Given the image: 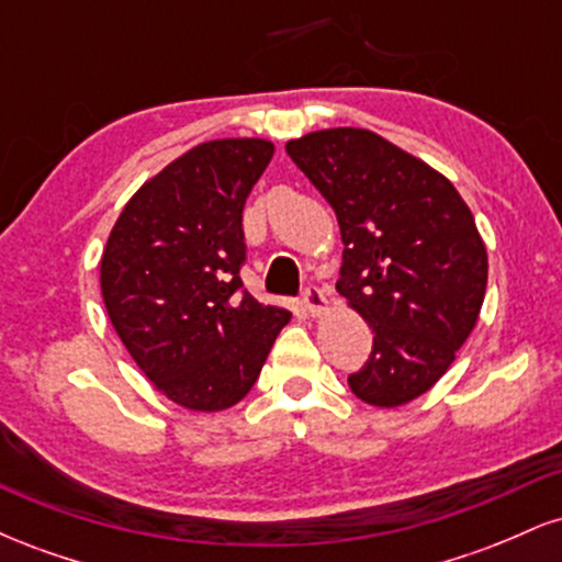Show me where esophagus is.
Returning <instances> with one entry per match:
<instances>
[{
  "instance_id": "obj_1",
  "label": "esophagus",
  "mask_w": 562,
  "mask_h": 562,
  "mask_svg": "<svg viewBox=\"0 0 562 562\" xmlns=\"http://www.w3.org/2000/svg\"><path fill=\"white\" fill-rule=\"evenodd\" d=\"M327 306V295L325 290L317 288V285H306L303 288V308H306L312 317H317V314L325 312Z\"/></svg>"
}]
</instances>
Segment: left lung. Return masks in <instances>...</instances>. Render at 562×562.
<instances>
[{
	"label": "left lung",
	"mask_w": 562,
	"mask_h": 562,
	"mask_svg": "<svg viewBox=\"0 0 562 562\" xmlns=\"http://www.w3.org/2000/svg\"><path fill=\"white\" fill-rule=\"evenodd\" d=\"M338 216V293L372 327L370 359L348 385L402 406L436 383L473 333L488 259L447 177L367 128H325L285 145Z\"/></svg>",
	"instance_id": "left-lung-1"
}]
</instances>
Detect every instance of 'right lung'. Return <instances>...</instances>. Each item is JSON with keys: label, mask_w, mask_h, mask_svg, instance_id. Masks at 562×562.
I'll return each mask as SVG.
<instances>
[{"label": "right lung", "mask_w": 562, "mask_h": 562, "mask_svg": "<svg viewBox=\"0 0 562 562\" xmlns=\"http://www.w3.org/2000/svg\"><path fill=\"white\" fill-rule=\"evenodd\" d=\"M267 139L192 147L121 211L100 263L108 317L160 393L218 412L254 389L290 312L243 290V209Z\"/></svg>", "instance_id": "1"}]
</instances>
